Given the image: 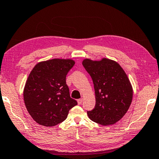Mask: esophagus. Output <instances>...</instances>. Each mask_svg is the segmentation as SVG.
I'll use <instances>...</instances> for the list:
<instances>
[{
  "instance_id": "obj_1",
  "label": "esophagus",
  "mask_w": 159,
  "mask_h": 159,
  "mask_svg": "<svg viewBox=\"0 0 159 159\" xmlns=\"http://www.w3.org/2000/svg\"><path fill=\"white\" fill-rule=\"evenodd\" d=\"M82 101H83V99H82V98L78 99V100H77V103H78V104H81Z\"/></svg>"
}]
</instances>
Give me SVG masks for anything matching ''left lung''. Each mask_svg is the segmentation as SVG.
Here are the masks:
<instances>
[{
  "instance_id": "left-lung-1",
  "label": "left lung",
  "mask_w": 159,
  "mask_h": 159,
  "mask_svg": "<svg viewBox=\"0 0 159 159\" xmlns=\"http://www.w3.org/2000/svg\"><path fill=\"white\" fill-rule=\"evenodd\" d=\"M82 65L93 81L96 104L87 111L92 121L103 126L115 124L123 117L132 101L133 89L127 75L115 61L83 60Z\"/></svg>"
}]
</instances>
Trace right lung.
Wrapping results in <instances>:
<instances>
[{
	"mask_svg": "<svg viewBox=\"0 0 159 159\" xmlns=\"http://www.w3.org/2000/svg\"><path fill=\"white\" fill-rule=\"evenodd\" d=\"M75 65L72 60L52 59L36 65L29 75L23 97L28 113L37 123L53 126L65 121L77 104L70 95L66 76Z\"/></svg>",
	"mask_w": 159,
	"mask_h": 159,
	"instance_id": "add662e5",
	"label": "right lung"
}]
</instances>
